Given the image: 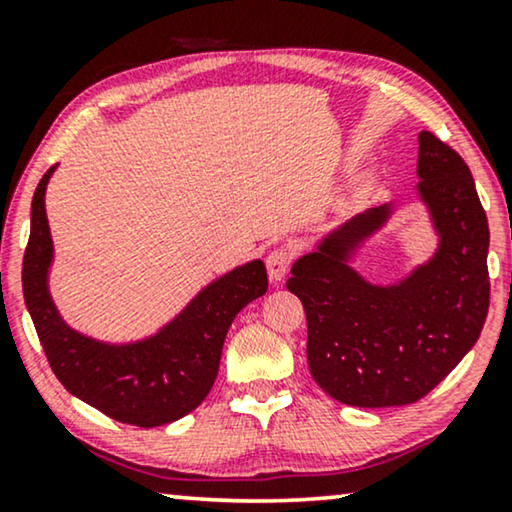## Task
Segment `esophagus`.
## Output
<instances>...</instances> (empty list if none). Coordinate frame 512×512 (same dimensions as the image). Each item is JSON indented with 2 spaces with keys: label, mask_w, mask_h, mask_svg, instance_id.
I'll return each mask as SVG.
<instances>
[{
  "label": "esophagus",
  "mask_w": 512,
  "mask_h": 512,
  "mask_svg": "<svg viewBox=\"0 0 512 512\" xmlns=\"http://www.w3.org/2000/svg\"><path fill=\"white\" fill-rule=\"evenodd\" d=\"M265 265H268V277L272 284L282 282L286 272H289L291 265V251L289 249H275L270 251L268 258H265Z\"/></svg>",
  "instance_id": "esophagus-1"
}]
</instances>
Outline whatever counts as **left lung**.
I'll list each match as a JSON object with an SVG mask.
<instances>
[{
  "instance_id": "8db88e82",
  "label": "left lung",
  "mask_w": 512,
  "mask_h": 512,
  "mask_svg": "<svg viewBox=\"0 0 512 512\" xmlns=\"http://www.w3.org/2000/svg\"><path fill=\"white\" fill-rule=\"evenodd\" d=\"M417 142L415 193L436 251L396 282L363 277L354 261L394 214V202H384L321 237L286 282L307 314L314 382L356 408L419 401L471 352L487 319L489 226L471 170L431 132Z\"/></svg>"
}]
</instances>
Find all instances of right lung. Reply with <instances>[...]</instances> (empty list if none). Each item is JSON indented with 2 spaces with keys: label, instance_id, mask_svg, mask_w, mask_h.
Returning a JSON list of instances; mask_svg holds the SVG:
<instances>
[{
  "label": "right lung",
  "instance_id": "1",
  "mask_svg": "<svg viewBox=\"0 0 512 512\" xmlns=\"http://www.w3.org/2000/svg\"><path fill=\"white\" fill-rule=\"evenodd\" d=\"M41 177L32 198L30 242L23 258V293L53 373L69 394L116 422L163 426L205 401L219 373L221 349L237 312L268 291L261 258L223 272L195 293L177 317L156 333L130 342H107L76 331L62 319L48 289L53 240Z\"/></svg>",
  "mask_w": 512,
  "mask_h": 512
}]
</instances>
